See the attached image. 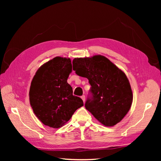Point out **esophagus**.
Listing matches in <instances>:
<instances>
[{"label": "esophagus", "instance_id": "34e87169", "mask_svg": "<svg viewBox=\"0 0 161 161\" xmlns=\"http://www.w3.org/2000/svg\"><path fill=\"white\" fill-rule=\"evenodd\" d=\"M81 99H82V101H83V102L85 103V95H82L81 96Z\"/></svg>", "mask_w": 161, "mask_h": 161}]
</instances>
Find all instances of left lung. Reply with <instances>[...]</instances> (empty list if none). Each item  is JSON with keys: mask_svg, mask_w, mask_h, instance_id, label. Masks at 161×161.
<instances>
[{"mask_svg": "<svg viewBox=\"0 0 161 161\" xmlns=\"http://www.w3.org/2000/svg\"><path fill=\"white\" fill-rule=\"evenodd\" d=\"M73 70L88 79L91 87L85 102V108L99 122L114 126L127 114L133 95L124 72L105 56L75 58Z\"/></svg>", "mask_w": 161, "mask_h": 161, "instance_id": "1", "label": "left lung"}]
</instances>
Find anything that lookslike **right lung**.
Instances as JSON below:
<instances>
[{"label": "right lung", "mask_w": 161, "mask_h": 161, "mask_svg": "<svg viewBox=\"0 0 161 161\" xmlns=\"http://www.w3.org/2000/svg\"><path fill=\"white\" fill-rule=\"evenodd\" d=\"M71 71L70 58L56 57L42 66L31 81L30 101L33 111L43 124L51 128H60L83 105L80 97L73 95L67 82Z\"/></svg>", "instance_id": "add662e5"}]
</instances>
